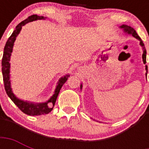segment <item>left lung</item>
Instances as JSON below:
<instances>
[{
    "label": "left lung",
    "mask_w": 149,
    "mask_h": 149,
    "mask_svg": "<svg viewBox=\"0 0 149 149\" xmlns=\"http://www.w3.org/2000/svg\"><path fill=\"white\" fill-rule=\"evenodd\" d=\"M120 29H122L124 30L125 32H126L127 34L128 35H132L133 37H134L135 38H137L138 40H139L140 42V45H141V47H142V49H143V54H142V59H143V63L144 64H146V48H145V45H144L143 42L141 41V38L138 36V34H137L136 31L134 30L133 28H132L131 26H128V25H126V24H122L121 26H120ZM146 78H147V73H148V66L146 65ZM83 87V85H80V89H82Z\"/></svg>",
    "instance_id": "1"
}]
</instances>
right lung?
Here are the masks:
<instances>
[{
  "label": "right lung",
  "instance_id": "1",
  "mask_svg": "<svg viewBox=\"0 0 149 149\" xmlns=\"http://www.w3.org/2000/svg\"><path fill=\"white\" fill-rule=\"evenodd\" d=\"M47 17H43V16H38L37 15H33L31 16H29L26 20L17 24L15 28V31H13L11 36L9 37L8 40L5 44L4 49H3V58H2V62H1V65H2V74H3V80L4 83V88H5L6 93L8 95V97L10 98L16 106L23 112L26 113L28 115L31 116H38L42 115V114H46L51 112L52 110L53 109V107L55 105V103L56 101L57 97H58L59 91H60L62 86L65 84L66 80L68 79V77H70V74H66L63 76L58 79L57 85H56V90L54 92V94L46 102L44 103H33V102H29L24 100L19 99L14 94L12 91V88L10 86V59L11 52L13 51V47H14V43L17 36L20 33L22 30V27L24 24H26L29 22L36 21V20H45Z\"/></svg>",
  "mask_w": 149,
  "mask_h": 149
}]
</instances>
